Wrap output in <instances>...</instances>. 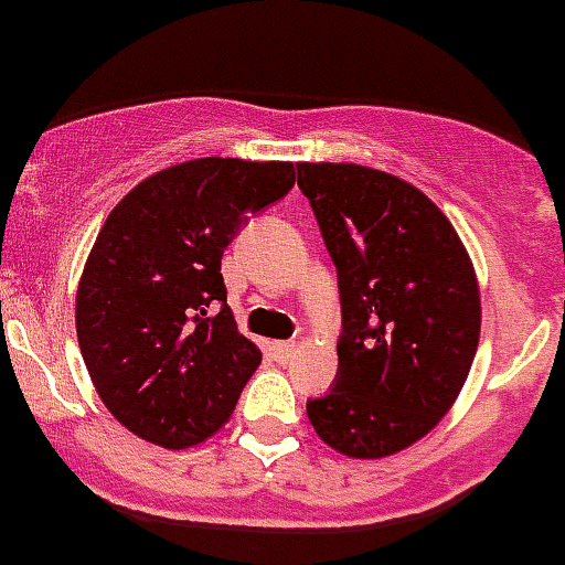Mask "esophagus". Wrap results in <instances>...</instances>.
<instances>
[{
  "label": "esophagus",
  "mask_w": 565,
  "mask_h": 565,
  "mask_svg": "<svg viewBox=\"0 0 565 565\" xmlns=\"http://www.w3.org/2000/svg\"><path fill=\"white\" fill-rule=\"evenodd\" d=\"M270 353H274V359L288 361L297 353V344L295 341H274V344H270Z\"/></svg>",
  "instance_id": "obj_1"
}]
</instances>
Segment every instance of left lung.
<instances>
[{
	"label": "left lung",
	"instance_id": "1",
	"mask_svg": "<svg viewBox=\"0 0 565 565\" xmlns=\"http://www.w3.org/2000/svg\"><path fill=\"white\" fill-rule=\"evenodd\" d=\"M341 291L338 376L306 414L335 452L376 461L408 449L461 394L481 295L452 221L417 186L355 162H300Z\"/></svg>",
	"mask_w": 565,
	"mask_h": 565
}]
</instances>
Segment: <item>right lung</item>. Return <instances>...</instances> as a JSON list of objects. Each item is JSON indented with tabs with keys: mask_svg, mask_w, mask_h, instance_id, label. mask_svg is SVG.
<instances>
[{
	"mask_svg": "<svg viewBox=\"0 0 565 565\" xmlns=\"http://www.w3.org/2000/svg\"><path fill=\"white\" fill-rule=\"evenodd\" d=\"M291 186V162L201 157L142 180L98 230L75 297L81 355L107 411L148 444L186 449L215 435L259 367L221 256L247 215Z\"/></svg>",
	"mask_w": 565,
	"mask_h": 565,
	"instance_id": "obj_1",
	"label": "right lung"
}]
</instances>
